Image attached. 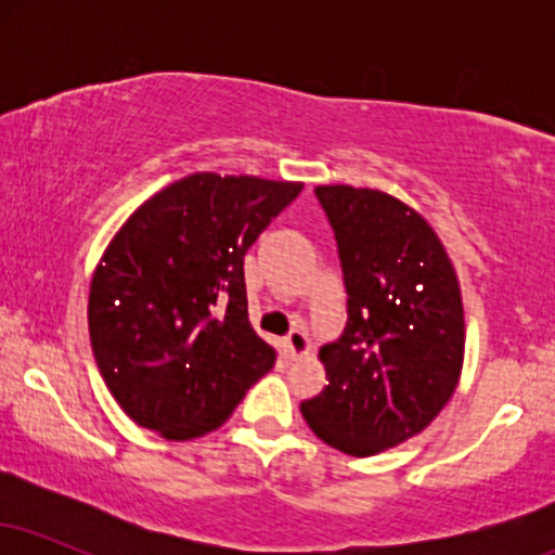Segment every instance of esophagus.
<instances>
[{"label": "esophagus", "mask_w": 555, "mask_h": 555, "mask_svg": "<svg viewBox=\"0 0 555 555\" xmlns=\"http://www.w3.org/2000/svg\"><path fill=\"white\" fill-rule=\"evenodd\" d=\"M286 354L289 358H299V354L308 352V334H305L302 328H292L289 334H286Z\"/></svg>", "instance_id": "1"}]
</instances>
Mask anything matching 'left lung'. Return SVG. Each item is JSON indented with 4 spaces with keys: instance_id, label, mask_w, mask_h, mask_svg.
<instances>
[{
    "instance_id": "1",
    "label": "left lung",
    "mask_w": 555,
    "mask_h": 555,
    "mask_svg": "<svg viewBox=\"0 0 555 555\" xmlns=\"http://www.w3.org/2000/svg\"><path fill=\"white\" fill-rule=\"evenodd\" d=\"M347 286V326L321 347L326 380L302 401L323 443L373 456L417 436L454 393L464 310L454 266L428 221L397 197L321 184Z\"/></svg>"
}]
</instances>
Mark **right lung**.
Returning <instances> with one entry per match:
<instances>
[{
    "label": "right lung",
    "mask_w": 555,
    "mask_h": 555,
    "mask_svg": "<svg viewBox=\"0 0 555 555\" xmlns=\"http://www.w3.org/2000/svg\"><path fill=\"white\" fill-rule=\"evenodd\" d=\"M299 182L190 175L114 234L91 282L101 378L140 428L190 441L219 428L276 349L247 318L245 253Z\"/></svg>",
    "instance_id": "right-lung-1"
}]
</instances>
